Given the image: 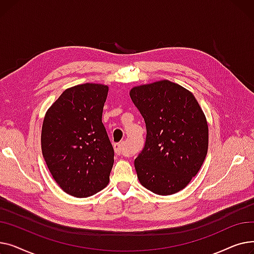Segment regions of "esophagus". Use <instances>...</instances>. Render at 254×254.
<instances>
[{
  "label": "esophagus",
  "instance_id": "34e87169",
  "mask_svg": "<svg viewBox=\"0 0 254 254\" xmlns=\"http://www.w3.org/2000/svg\"><path fill=\"white\" fill-rule=\"evenodd\" d=\"M114 150L117 154H124L125 153V146L124 143H117L114 144Z\"/></svg>",
  "mask_w": 254,
  "mask_h": 254
}]
</instances>
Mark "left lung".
Returning <instances> with one entry per match:
<instances>
[{
  "mask_svg": "<svg viewBox=\"0 0 254 254\" xmlns=\"http://www.w3.org/2000/svg\"><path fill=\"white\" fill-rule=\"evenodd\" d=\"M143 116L146 142L135 159L140 183L155 194H174L189 185L208 151L206 116L192 92L170 80L132 87Z\"/></svg>",
  "mask_w": 254,
  "mask_h": 254,
  "instance_id": "left-lung-1",
  "label": "left lung"
}]
</instances>
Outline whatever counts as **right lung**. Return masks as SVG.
Segmentation results:
<instances>
[{
  "instance_id": "obj_1",
  "label": "right lung",
  "mask_w": 254,
  "mask_h": 254,
  "mask_svg": "<svg viewBox=\"0 0 254 254\" xmlns=\"http://www.w3.org/2000/svg\"><path fill=\"white\" fill-rule=\"evenodd\" d=\"M108 90L98 83L66 88L43 120L41 147L48 170L75 197L90 196L109 183L114 150L102 123Z\"/></svg>"
}]
</instances>
